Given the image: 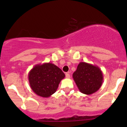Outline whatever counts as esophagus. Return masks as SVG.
<instances>
[{"mask_svg": "<svg viewBox=\"0 0 127 127\" xmlns=\"http://www.w3.org/2000/svg\"><path fill=\"white\" fill-rule=\"evenodd\" d=\"M70 74L68 73H65V77H66V78H70Z\"/></svg>", "mask_w": 127, "mask_h": 127, "instance_id": "esophagus-1", "label": "esophagus"}]
</instances>
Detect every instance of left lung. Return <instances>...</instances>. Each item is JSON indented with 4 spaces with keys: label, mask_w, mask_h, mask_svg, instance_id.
<instances>
[{
    "label": "left lung",
    "mask_w": 127,
    "mask_h": 127,
    "mask_svg": "<svg viewBox=\"0 0 127 127\" xmlns=\"http://www.w3.org/2000/svg\"><path fill=\"white\" fill-rule=\"evenodd\" d=\"M73 78L80 92L90 95L100 89L103 82V72L98 66L80 62Z\"/></svg>",
    "instance_id": "obj_1"
}]
</instances>
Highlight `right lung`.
Listing matches in <instances>:
<instances>
[{
  "mask_svg": "<svg viewBox=\"0 0 127 127\" xmlns=\"http://www.w3.org/2000/svg\"><path fill=\"white\" fill-rule=\"evenodd\" d=\"M65 75L56 65L51 63L38 64L29 73L30 88L40 97H50L56 92L60 82Z\"/></svg>",
  "mask_w": 127,
  "mask_h": 127,
  "instance_id": "add662e5",
  "label": "right lung"
}]
</instances>
